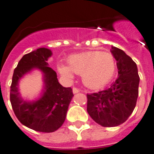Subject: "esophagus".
<instances>
[{
	"label": "esophagus",
	"mask_w": 154,
	"mask_h": 154,
	"mask_svg": "<svg viewBox=\"0 0 154 154\" xmlns=\"http://www.w3.org/2000/svg\"><path fill=\"white\" fill-rule=\"evenodd\" d=\"M79 92H80V89H77V88H76V87L73 88V93H74V94L78 93Z\"/></svg>",
	"instance_id": "esophagus-1"
}]
</instances>
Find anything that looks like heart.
Wrapping results in <instances>:
<instances>
[{"label": "heart", "mask_w": 154, "mask_h": 154, "mask_svg": "<svg viewBox=\"0 0 154 154\" xmlns=\"http://www.w3.org/2000/svg\"><path fill=\"white\" fill-rule=\"evenodd\" d=\"M68 66L59 65L58 69L65 78H72L73 72L81 74L83 83L92 89L104 86L112 80L117 71V61L110 53L91 50L73 55Z\"/></svg>", "instance_id": "obj_1"}]
</instances>
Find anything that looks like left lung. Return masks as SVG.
I'll return each mask as SVG.
<instances>
[{"mask_svg": "<svg viewBox=\"0 0 154 154\" xmlns=\"http://www.w3.org/2000/svg\"><path fill=\"white\" fill-rule=\"evenodd\" d=\"M110 52L117 61L118 78L108 89L87 94L88 113L104 127L117 126L129 118L136 105L140 80L131 57L115 47H111Z\"/></svg>", "mask_w": 154, "mask_h": 154, "instance_id": "obj_1", "label": "left lung"}]
</instances>
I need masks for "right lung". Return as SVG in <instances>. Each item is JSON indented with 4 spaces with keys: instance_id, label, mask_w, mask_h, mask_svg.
<instances>
[{
    "instance_id": "right-lung-1",
    "label": "right lung",
    "mask_w": 154,
    "mask_h": 154,
    "mask_svg": "<svg viewBox=\"0 0 154 154\" xmlns=\"http://www.w3.org/2000/svg\"><path fill=\"white\" fill-rule=\"evenodd\" d=\"M52 54L51 50L43 47L23 56L15 68L10 86V102L15 115L22 124L37 132H53L59 129L74 96L71 88L63 87L56 71L48 66L47 62ZM34 69L43 73L44 89L41 98L28 102L20 97L18 83Z\"/></svg>"
}]
</instances>
